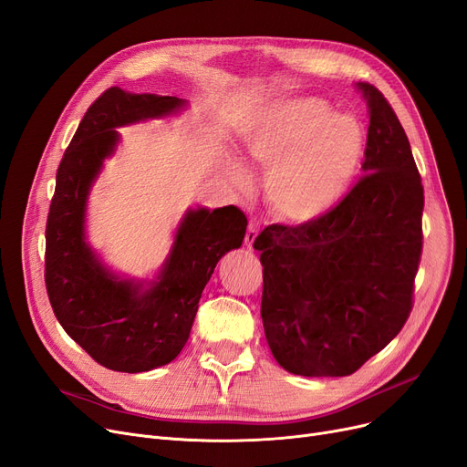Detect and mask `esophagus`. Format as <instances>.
Segmentation results:
<instances>
[{
  "instance_id": "esophagus-1",
  "label": "esophagus",
  "mask_w": 467,
  "mask_h": 467,
  "mask_svg": "<svg viewBox=\"0 0 467 467\" xmlns=\"http://www.w3.org/2000/svg\"><path fill=\"white\" fill-rule=\"evenodd\" d=\"M257 233H259V223H257L255 219H250V225H248V229H246V238H244V244H246L248 248L254 246V242H255V238H257Z\"/></svg>"
}]
</instances>
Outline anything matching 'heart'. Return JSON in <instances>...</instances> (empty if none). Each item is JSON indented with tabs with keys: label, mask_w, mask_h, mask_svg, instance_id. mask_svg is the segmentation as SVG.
I'll use <instances>...</instances> for the list:
<instances>
[{
	"label": "heart",
	"mask_w": 467,
	"mask_h": 467,
	"mask_svg": "<svg viewBox=\"0 0 467 467\" xmlns=\"http://www.w3.org/2000/svg\"><path fill=\"white\" fill-rule=\"evenodd\" d=\"M244 150L252 164L269 170L265 196L273 213L303 223L348 194L364 154V131L357 118L336 114L327 100L292 97L265 110ZM233 181L246 187L250 177L234 168Z\"/></svg>",
	"instance_id": "1"
}]
</instances>
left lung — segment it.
I'll use <instances>...</instances> for the list:
<instances>
[{
    "mask_svg": "<svg viewBox=\"0 0 467 467\" xmlns=\"http://www.w3.org/2000/svg\"><path fill=\"white\" fill-rule=\"evenodd\" d=\"M370 112L357 185L301 225H269L261 252V318L273 357L297 376L357 372L400 332L421 257L423 187L409 137L381 95Z\"/></svg>",
    "mask_w": 467,
    "mask_h": 467,
    "instance_id": "8db88e82",
    "label": "left lung"
}]
</instances>
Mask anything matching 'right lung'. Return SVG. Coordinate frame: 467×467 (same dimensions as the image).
I'll return each instance as SVG.
<instances>
[{
  "label": "right lung",
  "mask_w": 467,
  "mask_h": 467,
  "mask_svg": "<svg viewBox=\"0 0 467 467\" xmlns=\"http://www.w3.org/2000/svg\"><path fill=\"white\" fill-rule=\"evenodd\" d=\"M183 99L110 88L88 109L57 170L46 225V288L65 332L100 367L147 372L171 362L189 339L202 290L217 261L240 248L248 219L236 206L191 210L158 280H119L86 244V202L118 143L114 128L177 112Z\"/></svg>",
  "instance_id": "obj_1"
}]
</instances>
